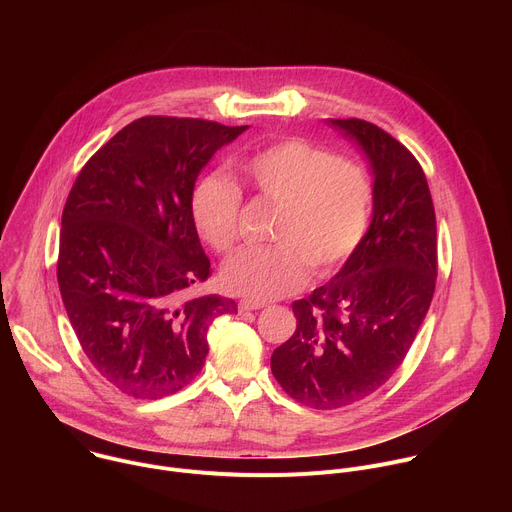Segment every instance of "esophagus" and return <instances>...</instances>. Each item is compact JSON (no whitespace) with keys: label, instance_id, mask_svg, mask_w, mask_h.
Wrapping results in <instances>:
<instances>
[{"label":"esophagus","instance_id":"34e87169","mask_svg":"<svg viewBox=\"0 0 512 512\" xmlns=\"http://www.w3.org/2000/svg\"><path fill=\"white\" fill-rule=\"evenodd\" d=\"M267 304L265 302H257V300H241L239 302V312L241 314H245V312H255V310H261V308H265Z\"/></svg>","mask_w":512,"mask_h":512}]
</instances>
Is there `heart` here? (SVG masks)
<instances>
[{
	"mask_svg": "<svg viewBox=\"0 0 512 512\" xmlns=\"http://www.w3.org/2000/svg\"><path fill=\"white\" fill-rule=\"evenodd\" d=\"M241 176L277 212L271 245L247 247L223 267L233 294L265 302L294 294L310 275L344 263L369 227L373 184L358 164L304 139L267 145L239 162ZM241 190L223 174H204L190 192V216L200 239L227 253L237 241Z\"/></svg>",
	"mask_w": 512,
	"mask_h": 512,
	"instance_id": "obj_1",
	"label": "heart"
}]
</instances>
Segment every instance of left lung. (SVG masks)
<instances>
[{
	"mask_svg": "<svg viewBox=\"0 0 512 512\" xmlns=\"http://www.w3.org/2000/svg\"><path fill=\"white\" fill-rule=\"evenodd\" d=\"M364 154L373 218L340 271L294 302L296 332L271 354L283 391L316 409L360 401L401 367L429 310L437 275L435 212L413 154L362 119H328Z\"/></svg>",
	"mask_w": 512,
	"mask_h": 512,
	"instance_id": "8db88e82",
	"label": "left lung"
}]
</instances>
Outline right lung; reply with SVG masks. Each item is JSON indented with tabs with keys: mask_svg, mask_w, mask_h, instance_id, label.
Wrapping results in <instances>:
<instances>
[{
	"mask_svg": "<svg viewBox=\"0 0 512 512\" xmlns=\"http://www.w3.org/2000/svg\"><path fill=\"white\" fill-rule=\"evenodd\" d=\"M249 125L141 117L115 133L72 186L58 251L60 296L97 373L135 399L178 393L204 367L208 328L235 300L192 296L210 261L190 192Z\"/></svg>",
	"mask_w": 512,
	"mask_h": 512,
	"instance_id": "right-lung-1",
	"label": "right lung"
}]
</instances>
